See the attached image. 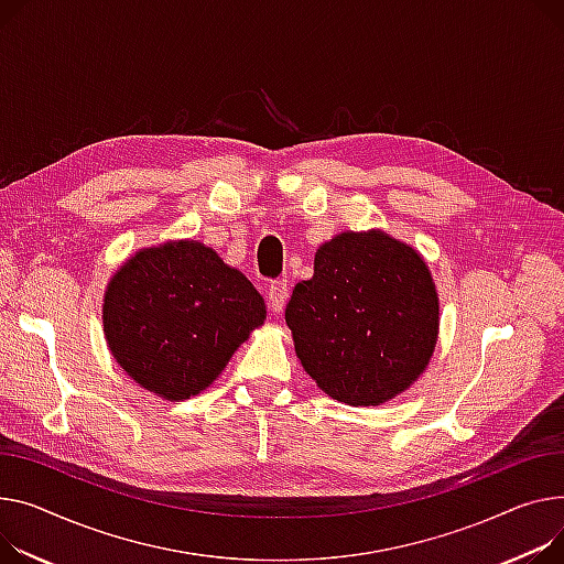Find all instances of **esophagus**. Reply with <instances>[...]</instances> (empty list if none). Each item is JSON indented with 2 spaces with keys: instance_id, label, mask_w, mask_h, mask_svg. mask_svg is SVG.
<instances>
[{
  "instance_id": "34e87169",
  "label": "esophagus",
  "mask_w": 564,
  "mask_h": 564,
  "mask_svg": "<svg viewBox=\"0 0 564 564\" xmlns=\"http://www.w3.org/2000/svg\"><path fill=\"white\" fill-rule=\"evenodd\" d=\"M288 281L285 279H279V281H272L270 288H268V302H270V308L274 313H281L283 306H285V299H288Z\"/></svg>"
}]
</instances>
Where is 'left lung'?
<instances>
[{"mask_svg": "<svg viewBox=\"0 0 564 564\" xmlns=\"http://www.w3.org/2000/svg\"><path fill=\"white\" fill-rule=\"evenodd\" d=\"M440 306L422 256L394 238L343 234L315 253V274L285 308L313 381L349 405L403 392L431 360Z\"/></svg>", "mask_w": 564, "mask_h": 564, "instance_id": "8db88e82", "label": "left lung"}]
</instances>
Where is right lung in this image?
I'll use <instances>...</instances> for the list:
<instances>
[{
	"label": "right lung",
	"instance_id": "1",
	"mask_svg": "<svg viewBox=\"0 0 564 564\" xmlns=\"http://www.w3.org/2000/svg\"><path fill=\"white\" fill-rule=\"evenodd\" d=\"M262 319L265 302L247 276L195 240L135 253L104 299L112 356L170 401L208 388Z\"/></svg>",
	"mask_w": 564,
	"mask_h": 564
}]
</instances>
